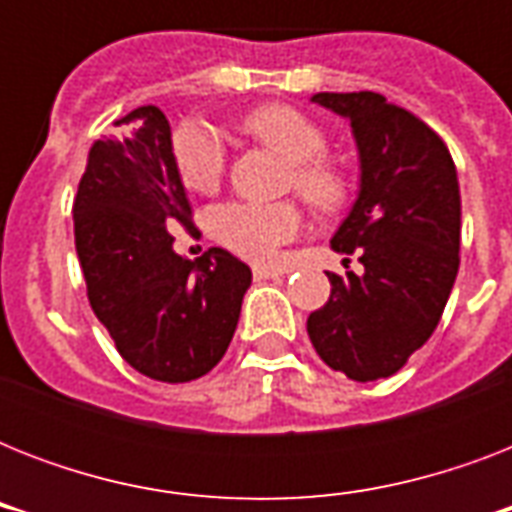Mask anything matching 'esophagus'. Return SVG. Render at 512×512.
<instances>
[{
    "instance_id": "obj_1",
    "label": "esophagus",
    "mask_w": 512,
    "mask_h": 512,
    "mask_svg": "<svg viewBox=\"0 0 512 512\" xmlns=\"http://www.w3.org/2000/svg\"><path fill=\"white\" fill-rule=\"evenodd\" d=\"M252 273H255L257 281L276 279V276H279V271H276V268H268V265H255V268H252Z\"/></svg>"
}]
</instances>
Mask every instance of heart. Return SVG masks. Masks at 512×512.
<instances>
[{"label": "heart", "instance_id": "b5f03b06", "mask_svg": "<svg viewBox=\"0 0 512 512\" xmlns=\"http://www.w3.org/2000/svg\"><path fill=\"white\" fill-rule=\"evenodd\" d=\"M241 130L273 148L292 164L295 191L319 212H335L348 196V183L337 167L324 162L327 138L295 108H257L241 122ZM172 159L185 188L212 193L225 170V146L207 122H183L172 132ZM209 228L220 244L249 260H271L276 249L300 231L295 204L225 201L209 212Z\"/></svg>", "mask_w": 512, "mask_h": 512}]
</instances>
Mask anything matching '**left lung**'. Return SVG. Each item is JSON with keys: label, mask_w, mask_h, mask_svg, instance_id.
<instances>
[{"label": "left lung", "mask_w": 512, "mask_h": 512, "mask_svg": "<svg viewBox=\"0 0 512 512\" xmlns=\"http://www.w3.org/2000/svg\"><path fill=\"white\" fill-rule=\"evenodd\" d=\"M350 122L358 193L332 236L364 273H327L332 295L308 316L321 361L356 382L396 374L441 321L460 268V183L428 124L377 92H316Z\"/></svg>", "instance_id": "8db88e82"}]
</instances>
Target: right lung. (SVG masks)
Listing matches in <instances>:
<instances>
[{
    "label": "right lung",
    "mask_w": 512,
    "mask_h": 512,
    "mask_svg": "<svg viewBox=\"0 0 512 512\" xmlns=\"http://www.w3.org/2000/svg\"><path fill=\"white\" fill-rule=\"evenodd\" d=\"M119 138L95 140L74 199L76 255L98 321L132 369L199 380L225 356L252 271L220 247L199 260L172 249L191 204L156 106L135 108Z\"/></svg>",
    "instance_id": "add662e5"
}]
</instances>
